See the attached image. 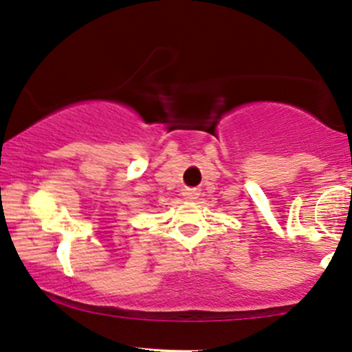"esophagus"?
Returning <instances> with one entry per match:
<instances>
[{
    "label": "esophagus",
    "mask_w": 352,
    "mask_h": 352,
    "mask_svg": "<svg viewBox=\"0 0 352 352\" xmlns=\"http://www.w3.org/2000/svg\"><path fill=\"white\" fill-rule=\"evenodd\" d=\"M199 196L197 190L194 189H186L184 190V199H188V201H192V199H196Z\"/></svg>",
    "instance_id": "esophagus-1"
}]
</instances>
